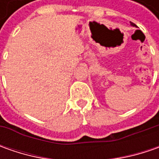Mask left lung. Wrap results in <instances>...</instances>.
<instances>
[{
  "instance_id": "8db88e82",
  "label": "left lung",
  "mask_w": 159,
  "mask_h": 159,
  "mask_svg": "<svg viewBox=\"0 0 159 159\" xmlns=\"http://www.w3.org/2000/svg\"><path fill=\"white\" fill-rule=\"evenodd\" d=\"M131 25H133V26H135V25H134V23H132V22H131Z\"/></svg>"
}]
</instances>
